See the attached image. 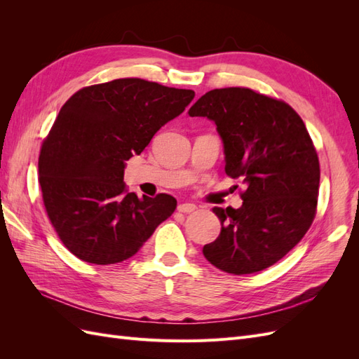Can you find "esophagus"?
<instances>
[{
  "label": "esophagus",
  "instance_id": "esophagus-1",
  "mask_svg": "<svg viewBox=\"0 0 359 359\" xmlns=\"http://www.w3.org/2000/svg\"><path fill=\"white\" fill-rule=\"evenodd\" d=\"M194 210H196V205H194V203H180L178 205V211L184 212V214H190Z\"/></svg>",
  "mask_w": 359,
  "mask_h": 359
}]
</instances>
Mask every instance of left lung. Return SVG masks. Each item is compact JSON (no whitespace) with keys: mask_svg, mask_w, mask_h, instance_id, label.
<instances>
[{"mask_svg":"<svg viewBox=\"0 0 359 359\" xmlns=\"http://www.w3.org/2000/svg\"><path fill=\"white\" fill-rule=\"evenodd\" d=\"M189 115L215 123L224 170L245 186L240 208L212 210L222 231L203 256L235 276L274 265L316 215L320 168L306 124L287 103L240 86L208 91Z\"/></svg>","mask_w":359,"mask_h":359,"instance_id":"1","label":"left lung"}]
</instances>
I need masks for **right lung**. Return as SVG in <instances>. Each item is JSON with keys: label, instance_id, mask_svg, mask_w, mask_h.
<instances>
[{"label": "right lung", "instance_id": "1", "mask_svg": "<svg viewBox=\"0 0 359 359\" xmlns=\"http://www.w3.org/2000/svg\"><path fill=\"white\" fill-rule=\"evenodd\" d=\"M193 99L191 90L126 78L85 86L64 103L40 149L39 182L70 253L95 265L123 262L175 211L170 194L128 193L124 169Z\"/></svg>", "mask_w": 359, "mask_h": 359}]
</instances>
